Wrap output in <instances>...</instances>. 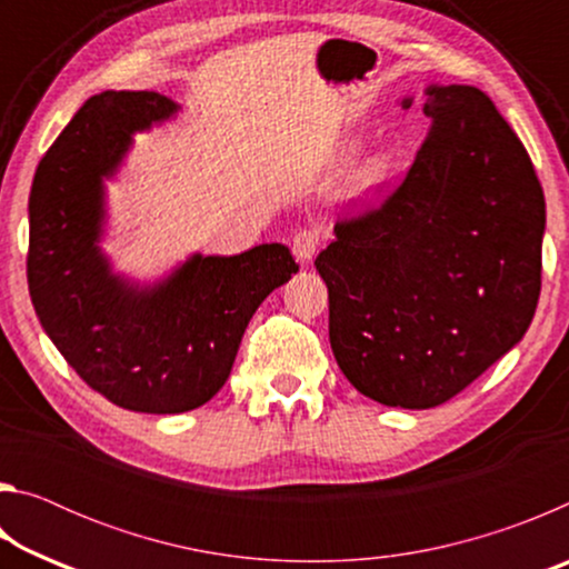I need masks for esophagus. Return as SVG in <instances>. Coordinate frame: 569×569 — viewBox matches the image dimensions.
Returning a JSON list of instances; mask_svg holds the SVG:
<instances>
[{"label": "esophagus", "instance_id": "1", "mask_svg": "<svg viewBox=\"0 0 569 569\" xmlns=\"http://www.w3.org/2000/svg\"><path fill=\"white\" fill-rule=\"evenodd\" d=\"M319 243H321V238H319V230L316 228H301V230H296L293 233V238H291V250H293V256L298 258V261H311V258L316 256V250H319Z\"/></svg>", "mask_w": 569, "mask_h": 569}]
</instances>
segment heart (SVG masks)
Returning <instances> with one entry per match:
<instances>
[{"label":"heart","instance_id":"b5f03b06","mask_svg":"<svg viewBox=\"0 0 569 569\" xmlns=\"http://www.w3.org/2000/svg\"><path fill=\"white\" fill-rule=\"evenodd\" d=\"M387 172H389V156H387V152H381V150L371 152V156L353 170V188L359 192L373 190L383 178H387Z\"/></svg>","mask_w":569,"mask_h":569}]
</instances>
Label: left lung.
I'll list each match as a JSON object with an SVG mask.
<instances>
[{
    "label": "left lung",
    "mask_w": 569,
    "mask_h": 569,
    "mask_svg": "<svg viewBox=\"0 0 569 569\" xmlns=\"http://www.w3.org/2000/svg\"><path fill=\"white\" fill-rule=\"evenodd\" d=\"M423 114L401 186L316 258L343 377L401 409L439 407L502 359L542 288L545 196L515 130L469 84L429 88Z\"/></svg>",
    "instance_id": "left-lung-1"
}]
</instances>
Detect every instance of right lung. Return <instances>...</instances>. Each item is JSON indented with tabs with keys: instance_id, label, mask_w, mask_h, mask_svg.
Segmentation results:
<instances>
[{
	"instance_id": "add662e5",
	"label": "right lung",
	"mask_w": 569,
	"mask_h": 569,
	"mask_svg": "<svg viewBox=\"0 0 569 569\" xmlns=\"http://www.w3.org/2000/svg\"><path fill=\"white\" fill-rule=\"evenodd\" d=\"M172 112L178 104L158 92L94 94L44 152L30 192L27 283L42 329L90 389L146 413L213 399L256 308L298 271L281 243L198 253L150 288L110 271L98 246L102 178L118 170L134 130Z\"/></svg>"
}]
</instances>
